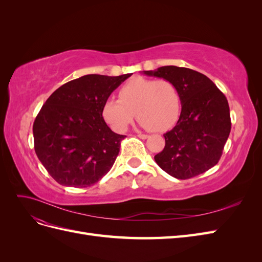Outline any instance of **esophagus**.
<instances>
[{"mask_svg": "<svg viewBox=\"0 0 262 262\" xmlns=\"http://www.w3.org/2000/svg\"><path fill=\"white\" fill-rule=\"evenodd\" d=\"M138 137H139L140 139H143V140H145V139H147V138H148L147 134H142V133H139V134H138Z\"/></svg>", "mask_w": 262, "mask_h": 262, "instance_id": "obj_1", "label": "esophagus"}]
</instances>
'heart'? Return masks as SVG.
Here are the masks:
<instances>
[{
  "mask_svg": "<svg viewBox=\"0 0 262 262\" xmlns=\"http://www.w3.org/2000/svg\"><path fill=\"white\" fill-rule=\"evenodd\" d=\"M119 99L109 98L102 107V116L116 132H123L134 114L142 126L153 132L169 129L180 113L181 99L172 82L133 77L119 90Z\"/></svg>",
  "mask_w": 262,
  "mask_h": 262,
  "instance_id": "1",
  "label": "heart"
}]
</instances>
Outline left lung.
<instances>
[{
	"label": "left lung",
	"instance_id": "obj_1",
	"mask_svg": "<svg viewBox=\"0 0 262 262\" xmlns=\"http://www.w3.org/2000/svg\"><path fill=\"white\" fill-rule=\"evenodd\" d=\"M177 86L181 113L177 124L164 134L165 147L154 156L160 167L177 179H189L215 166L231 132L225 95L208 76L175 66L144 71Z\"/></svg>",
	"mask_w": 262,
	"mask_h": 262
}]
</instances>
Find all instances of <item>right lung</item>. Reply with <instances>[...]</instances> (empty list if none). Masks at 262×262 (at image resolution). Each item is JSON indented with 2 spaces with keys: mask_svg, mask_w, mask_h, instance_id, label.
Segmentation results:
<instances>
[{
  "mask_svg": "<svg viewBox=\"0 0 262 262\" xmlns=\"http://www.w3.org/2000/svg\"><path fill=\"white\" fill-rule=\"evenodd\" d=\"M131 75H84L46 100L33 125L35 152L60 185L90 187L112 169L125 137L107 125L102 107Z\"/></svg>",
  "mask_w": 262,
  "mask_h": 262,
  "instance_id": "right-lung-1",
  "label": "right lung"
}]
</instances>
